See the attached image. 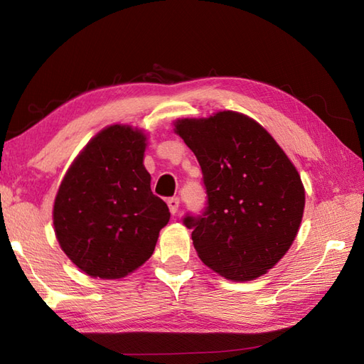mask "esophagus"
Here are the masks:
<instances>
[{"label": "esophagus", "instance_id": "1", "mask_svg": "<svg viewBox=\"0 0 364 364\" xmlns=\"http://www.w3.org/2000/svg\"><path fill=\"white\" fill-rule=\"evenodd\" d=\"M166 203H168V208H170V211L173 213H177V210H179V207H181V199L179 198H170L166 200Z\"/></svg>", "mask_w": 364, "mask_h": 364}]
</instances>
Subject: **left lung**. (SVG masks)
Listing matches in <instances>:
<instances>
[{"mask_svg": "<svg viewBox=\"0 0 364 364\" xmlns=\"http://www.w3.org/2000/svg\"><path fill=\"white\" fill-rule=\"evenodd\" d=\"M207 190L200 216H187L200 261L232 281L267 273L287 253L303 219L304 185L287 154L249 115L219 111L179 119Z\"/></svg>", "mask_w": 364, "mask_h": 364, "instance_id": "1", "label": "left lung"}]
</instances>
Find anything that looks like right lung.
<instances>
[{"instance_id": "right-lung-1", "label": "right lung", "mask_w": 364, "mask_h": 364, "mask_svg": "<svg viewBox=\"0 0 364 364\" xmlns=\"http://www.w3.org/2000/svg\"><path fill=\"white\" fill-rule=\"evenodd\" d=\"M146 134L111 125L95 134L69 166L54 202L61 250L92 278L119 279L151 258L170 220L144 166Z\"/></svg>"}]
</instances>
